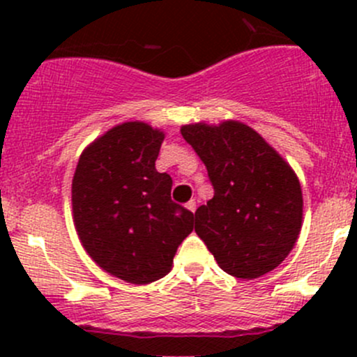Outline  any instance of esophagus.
<instances>
[{
	"mask_svg": "<svg viewBox=\"0 0 357 357\" xmlns=\"http://www.w3.org/2000/svg\"><path fill=\"white\" fill-rule=\"evenodd\" d=\"M186 208H188L190 212H195V208H197V202H195V200H190L188 204H186Z\"/></svg>",
	"mask_w": 357,
	"mask_h": 357,
	"instance_id": "1",
	"label": "esophagus"
}]
</instances>
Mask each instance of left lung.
Listing matches in <instances>:
<instances>
[{
	"label": "left lung",
	"mask_w": 357,
	"mask_h": 357,
	"mask_svg": "<svg viewBox=\"0 0 357 357\" xmlns=\"http://www.w3.org/2000/svg\"><path fill=\"white\" fill-rule=\"evenodd\" d=\"M207 167L214 197L195 212V231L219 268L254 280L285 261L302 228L297 174L255 129L240 121L181 126Z\"/></svg>",
	"instance_id": "1"
}]
</instances>
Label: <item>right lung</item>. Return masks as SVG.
Listing matches in <instances>:
<instances>
[{
	"label": "right lung",
	"instance_id": "1",
	"mask_svg": "<svg viewBox=\"0 0 357 357\" xmlns=\"http://www.w3.org/2000/svg\"><path fill=\"white\" fill-rule=\"evenodd\" d=\"M165 135L122 122L82 150L72 178L75 231L89 257L132 285L164 278L193 214L171 200L172 179L155 160Z\"/></svg>",
	"mask_w": 357,
	"mask_h": 357
}]
</instances>
